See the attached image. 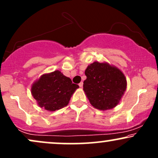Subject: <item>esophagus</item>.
Segmentation results:
<instances>
[{"instance_id":"1","label":"esophagus","mask_w":158,"mask_h":158,"mask_svg":"<svg viewBox=\"0 0 158 158\" xmlns=\"http://www.w3.org/2000/svg\"><path fill=\"white\" fill-rule=\"evenodd\" d=\"M79 86L80 87V88H82V87H83V82H82V81H81V82L79 83Z\"/></svg>"}]
</instances>
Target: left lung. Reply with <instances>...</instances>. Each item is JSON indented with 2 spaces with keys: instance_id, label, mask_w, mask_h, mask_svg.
Masks as SVG:
<instances>
[{
  "instance_id": "obj_1",
  "label": "left lung",
  "mask_w": 158,
  "mask_h": 158,
  "mask_svg": "<svg viewBox=\"0 0 158 158\" xmlns=\"http://www.w3.org/2000/svg\"><path fill=\"white\" fill-rule=\"evenodd\" d=\"M83 90L90 104L99 110L113 108L126 89V79L119 69L106 63L94 62L85 70Z\"/></svg>"
}]
</instances>
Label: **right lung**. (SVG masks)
Listing matches in <instances>:
<instances>
[{
	"mask_svg": "<svg viewBox=\"0 0 158 158\" xmlns=\"http://www.w3.org/2000/svg\"><path fill=\"white\" fill-rule=\"evenodd\" d=\"M79 85L72 83L59 70L44 74L32 86V94L39 106L54 111L68 106L72 94Z\"/></svg>",
	"mask_w": 158,
	"mask_h": 158,
	"instance_id": "1",
	"label": "right lung"
}]
</instances>
